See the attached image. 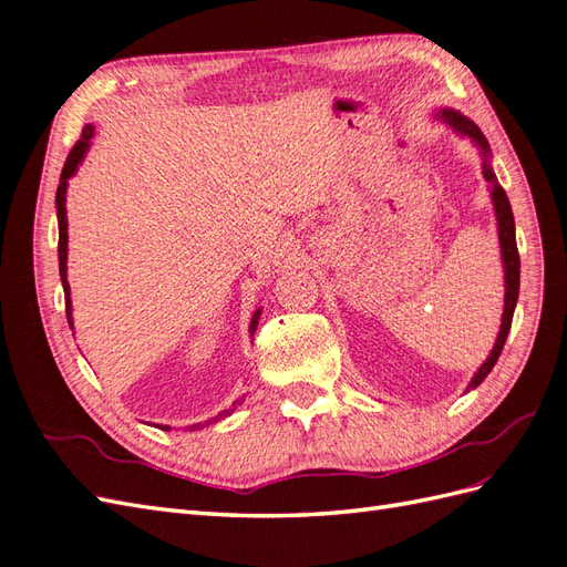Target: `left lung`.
I'll return each instance as SVG.
<instances>
[{"instance_id": "1", "label": "left lung", "mask_w": 567, "mask_h": 567, "mask_svg": "<svg viewBox=\"0 0 567 567\" xmlns=\"http://www.w3.org/2000/svg\"><path fill=\"white\" fill-rule=\"evenodd\" d=\"M439 118L446 121V124L457 131L461 135L472 137L474 143L480 145L482 155H484V178L492 183V203H494V212H496V221H498V240H501V259H503V269H506V302H503V319H501V331L496 336V343L492 355L486 358V362L480 367L477 372H474L472 381H470V389H477L482 381L486 379V374L494 370V364L501 355L503 346H506L508 339V331L513 324V312H515V305H517V293H519V255H517V243H515V219H513V209L508 203V195L498 186L496 174L492 166H488L486 157H488V143L484 133L480 131L477 124H472L470 118H465L461 112H453V110H439L436 112Z\"/></svg>"}]
</instances>
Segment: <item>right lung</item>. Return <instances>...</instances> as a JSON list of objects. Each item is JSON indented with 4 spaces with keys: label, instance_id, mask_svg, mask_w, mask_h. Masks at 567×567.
I'll return each instance as SVG.
<instances>
[{
    "label": "right lung",
    "instance_id": "right-lung-1",
    "mask_svg": "<svg viewBox=\"0 0 567 567\" xmlns=\"http://www.w3.org/2000/svg\"><path fill=\"white\" fill-rule=\"evenodd\" d=\"M93 133H95V126H85L83 128V133H81V137L79 141H75V145L71 147V152H69V157H66V162H64V169H61V178H59V188H56V219H59V277H61V286H64V296H66V319H69V327L73 329V319H71V288H69V281H66V243H69V234H66V226H69V221H66V186H69V178L75 174V169H79V164L83 162V157H85V152H87V147H90V137H93ZM257 319H259V310L252 315V319H250V333L257 329ZM243 401V398H240ZM240 401H236L234 403V408L236 405H240ZM234 408H228V410H224V412H219L217 417H212L209 422H205V424H212V422H219V420H224V417H228L234 412ZM203 422H197V424H193L190 430H203L205 426ZM159 430H164V432H169L172 426H166V424H162Z\"/></svg>",
    "mask_w": 567,
    "mask_h": 567
}]
</instances>
